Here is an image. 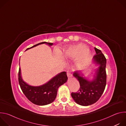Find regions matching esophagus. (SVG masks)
Segmentation results:
<instances>
[{
	"label": "esophagus",
	"instance_id": "obj_1",
	"mask_svg": "<svg viewBox=\"0 0 126 126\" xmlns=\"http://www.w3.org/2000/svg\"><path fill=\"white\" fill-rule=\"evenodd\" d=\"M67 76L68 78H70L71 77H72V74L69 71H67Z\"/></svg>",
	"mask_w": 126,
	"mask_h": 126
}]
</instances>
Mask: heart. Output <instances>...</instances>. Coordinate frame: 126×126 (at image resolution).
<instances>
[{
    "label": "heart",
    "mask_w": 126,
    "mask_h": 126,
    "mask_svg": "<svg viewBox=\"0 0 126 126\" xmlns=\"http://www.w3.org/2000/svg\"><path fill=\"white\" fill-rule=\"evenodd\" d=\"M62 56L65 59H73L78 57V62L83 63L91 58L92 52L88 49L86 45L79 43L70 46L64 49Z\"/></svg>",
    "instance_id": "obj_1"
}]
</instances>
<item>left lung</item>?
Wrapping results in <instances>:
<instances>
[{
    "label": "left lung",
    "instance_id": "8db88e82",
    "mask_svg": "<svg viewBox=\"0 0 126 126\" xmlns=\"http://www.w3.org/2000/svg\"><path fill=\"white\" fill-rule=\"evenodd\" d=\"M96 53L92 63L98 66L96 69L94 78L89 80L82 74L81 71L73 73L80 83V87L76 93H72L71 96L75 102L81 106H87L96 103L101 97L106 85V59L100 50L94 48Z\"/></svg>",
    "mask_w": 126,
    "mask_h": 126
}]
</instances>
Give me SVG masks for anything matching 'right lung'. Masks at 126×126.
Masks as SVG:
<instances>
[{
    "label": "right lung",
    "instance_id": "obj_1",
    "mask_svg": "<svg viewBox=\"0 0 126 126\" xmlns=\"http://www.w3.org/2000/svg\"><path fill=\"white\" fill-rule=\"evenodd\" d=\"M42 44H46L49 46H52L53 44V43L43 42L27 48L26 51ZM67 79L66 72H62L42 85L31 86L23 81L21 77L20 67H19L18 81L20 88L27 99L32 103L37 105L44 106L52 103L56 97L58 89L66 83Z\"/></svg>",
    "mask_w": 126,
    "mask_h": 126
}]
</instances>
